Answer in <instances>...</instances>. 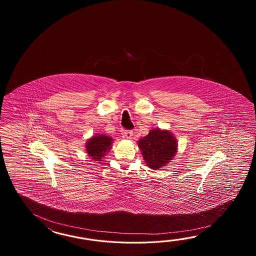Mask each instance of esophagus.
Instances as JSON below:
<instances>
[{"label":"esophagus","instance_id":"34e87169","mask_svg":"<svg viewBox=\"0 0 256 256\" xmlns=\"http://www.w3.org/2000/svg\"><path fill=\"white\" fill-rule=\"evenodd\" d=\"M124 136L127 138V139H130L132 136V130H126L124 132Z\"/></svg>","mask_w":256,"mask_h":256}]
</instances>
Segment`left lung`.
Masks as SVG:
<instances>
[{
	"instance_id": "8db88e82",
	"label": "left lung",
	"mask_w": 256,
	"mask_h": 256,
	"mask_svg": "<svg viewBox=\"0 0 256 256\" xmlns=\"http://www.w3.org/2000/svg\"><path fill=\"white\" fill-rule=\"evenodd\" d=\"M144 159L150 168L164 166L176 152V142L168 130H152L138 142Z\"/></svg>"
}]
</instances>
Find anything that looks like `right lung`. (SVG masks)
I'll use <instances>...</instances> for the list:
<instances>
[{
	"instance_id": "1",
	"label": "right lung",
	"mask_w": 256,
	"mask_h": 256,
	"mask_svg": "<svg viewBox=\"0 0 256 256\" xmlns=\"http://www.w3.org/2000/svg\"><path fill=\"white\" fill-rule=\"evenodd\" d=\"M112 138L105 134L93 136L92 139H90L87 142V152L97 161H102L100 159L104 158L110 149L112 144Z\"/></svg>"
}]
</instances>
